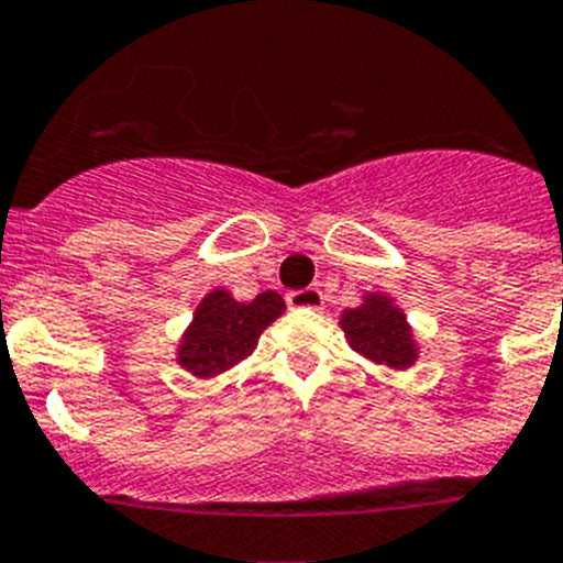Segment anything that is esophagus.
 I'll return each mask as SVG.
<instances>
[{"instance_id": "1", "label": "esophagus", "mask_w": 563, "mask_h": 563, "mask_svg": "<svg viewBox=\"0 0 563 563\" xmlns=\"http://www.w3.org/2000/svg\"><path fill=\"white\" fill-rule=\"evenodd\" d=\"M286 302H288V309H320L322 291L320 288H300V291H288Z\"/></svg>"}]
</instances>
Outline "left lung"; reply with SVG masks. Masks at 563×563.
Instances as JSON below:
<instances>
[{
    "label": "left lung",
    "mask_w": 563,
    "mask_h": 563,
    "mask_svg": "<svg viewBox=\"0 0 563 563\" xmlns=\"http://www.w3.org/2000/svg\"><path fill=\"white\" fill-rule=\"evenodd\" d=\"M351 349L365 360L402 371L417 363V340L402 309L385 295H365L356 309H345L340 317Z\"/></svg>",
    "instance_id": "1"
}]
</instances>
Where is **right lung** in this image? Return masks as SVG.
<instances>
[{"label":"right lung","mask_w":563,"mask_h":563,"mask_svg":"<svg viewBox=\"0 0 563 563\" xmlns=\"http://www.w3.org/2000/svg\"><path fill=\"white\" fill-rule=\"evenodd\" d=\"M286 311L277 291H263L252 302H238L227 288H214L198 302L189 329L178 345V365L192 376L209 379L254 351L263 331Z\"/></svg>","instance_id":"1"}]
</instances>
